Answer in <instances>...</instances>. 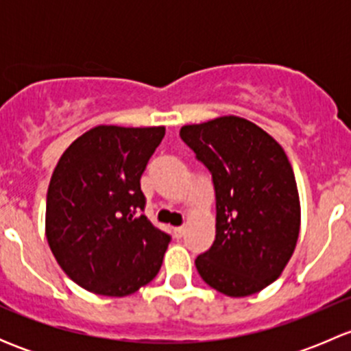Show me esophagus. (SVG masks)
<instances>
[{
    "mask_svg": "<svg viewBox=\"0 0 351 351\" xmlns=\"http://www.w3.org/2000/svg\"><path fill=\"white\" fill-rule=\"evenodd\" d=\"M183 234H185V228H183V226H182V228H175V236H176V238H182Z\"/></svg>",
    "mask_w": 351,
    "mask_h": 351,
    "instance_id": "esophagus-1",
    "label": "esophagus"
}]
</instances>
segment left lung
Here are the masks:
<instances>
[{"label": "left lung", "instance_id": "8db88e82", "mask_svg": "<svg viewBox=\"0 0 351 351\" xmlns=\"http://www.w3.org/2000/svg\"><path fill=\"white\" fill-rule=\"evenodd\" d=\"M180 137L212 173L215 189V239L197 256L198 274L224 295L260 292L280 277L299 239V190L285 151L236 115L183 125Z\"/></svg>", "mask_w": 351, "mask_h": 351}]
</instances>
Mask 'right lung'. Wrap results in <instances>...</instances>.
I'll return each instance as SVG.
<instances>
[{
  "instance_id": "right-lung-1",
  "label": "right lung",
  "mask_w": 351,
  "mask_h": 351,
  "mask_svg": "<svg viewBox=\"0 0 351 351\" xmlns=\"http://www.w3.org/2000/svg\"><path fill=\"white\" fill-rule=\"evenodd\" d=\"M165 127L97 125L62 153L45 205V238L67 277L125 297L158 275L169 236L143 210L141 176Z\"/></svg>"
}]
</instances>
